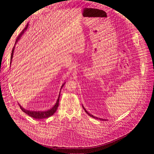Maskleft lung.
I'll use <instances>...</instances> for the list:
<instances>
[{
    "label": "left lung",
    "mask_w": 154,
    "mask_h": 154,
    "mask_svg": "<svg viewBox=\"0 0 154 154\" xmlns=\"http://www.w3.org/2000/svg\"><path fill=\"white\" fill-rule=\"evenodd\" d=\"M82 106H83V108L84 109V110H85V112L88 115L90 116H91V117H92V118H95V119H99V120H100V121H106V119H102V118H97V117H95V116H94L93 115H91V114H90L86 110V109L85 108V107L82 105Z\"/></svg>",
    "instance_id": "8db88e82"
}]
</instances>
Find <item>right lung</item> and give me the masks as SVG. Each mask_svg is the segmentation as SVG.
Instances as JSON below:
<instances>
[{"mask_svg":"<svg viewBox=\"0 0 154 154\" xmlns=\"http://www.w3.org/2000/svg\"><path fill=\"white\" fill-rule=\"evenodd\" d=\"M29 27V23L26 25V27L23 30V31H22L20 32V33L19 34V35L17 36L16 40V42H15V44H14V46L13 48V50H12V52H11V59H10V65H11V61H12V58H13V53H14V49H15V46L16 44L17 43V42L19 41V39H20V38H22V36H23L24 35V33L26 32L27 29H28ZM65 84L63 83L61 87V89H60V93H59V95H58V97L57 99V102L55 103V105L52 108H51L50 109H49V110H47V111H30V110H29V109H25L24 108H23V106H22L20 104H19L20 108H21L22 111H23L25 113H26L27 115H28L29 116L32 117L34 119H45V118H49L50 116H52L55 113V112L57 111V108L58 106V105H59V99H60V92H61V90L63 88V86H64V85Z\"/></svg>","mask_w":154,"mask_h":154,"instance_id":"1","label":"right lung"}]
</instances>
